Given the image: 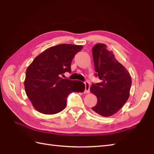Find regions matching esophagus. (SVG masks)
I'll return each mask as SVG.
<instances>
[{
    "instance_id": "1",
    "label": "esophagus",
    "mask_w": 154,
    "mask_h": 154,
    "mask_svg": "<svg viewBox=\"0 0 154 154\" xmlns=\"http://www.w3.org/2000/svg\"><path fill=\"white\" fill-rule=\"evenodd\" d=\"M85 93H89V90H90V84L89 82L86 81L85 83Z\"/></svg>"
}]
</instances>
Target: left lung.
Masks as SVG:
<instances>
[{
    "label": "left lung",
    "mask_w": 154,
    "mask_h": 154,
    "mask_svg": "<svg viewBox=\"0 0 154 154\" xmlns=\"http://www.w3.org/2000/svg\"><path fill=\"white\" fill-rule=\"evenodd\" d=\"M92 51L95 75L101 80V83L91 87V92L97 98L92 110L100 116L109 117L122 109L128 99L131 76L105 44H97Z\"/></svg>",
    "instance_id": "left-lung-1"
}]
</instances>
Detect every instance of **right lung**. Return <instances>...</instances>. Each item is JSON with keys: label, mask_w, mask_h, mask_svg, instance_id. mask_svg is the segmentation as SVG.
<instances>
[{"label": "right lung", "mask_w": 154, "mask_h": 154, "mask_svg": "<svg viewBox=\"0 0 154 154\" xmlns=\"http://www.w3.org/2000/svg\"><path fill=\"white\" fill-rule=\"evenodd\" d=\"M82 45L59 44L44 51L35 57L26 72L24 88L32 105L38 112L54 114L63 110L69 94L82 93L85 84L61 77L70 73L75 55Z\"/></svg>", "instance_id": "obj_1"}]
</instances>
